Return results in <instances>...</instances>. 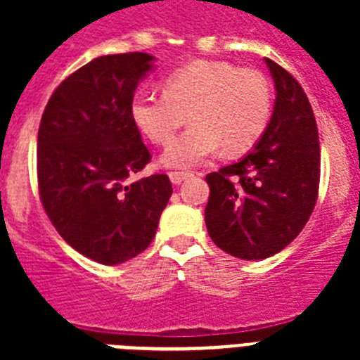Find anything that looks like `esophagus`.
I'll return each instance as SVG.
<instances>
[{"label": "esophagus", "instance_id": "esophagus-1", "mask_svg": "<svg viewBox=\"0 0 360 360\" xmlns=\"http://www.w3.org/2000/svg\"><path fill=\"white\" fill-rule=\"evenodd\" d=\"M187 176H189V173H184V171H173V173H169L171 182H173L174 186H180Z\"/></svg>", "mask_w": 360, "mask_h": 360}]
</instances>
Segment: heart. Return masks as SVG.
<instances>
[{"label":"heart","mask_w":360,"mask_h":360,"mask_svg":"<svg viewBox=\"0 0 360 360\" xmlns=\"http://www.w3.org/2000/svg\"><path fill=\"white\" fill-rule=\"evenodd\" d=\"M270 111L265 75L224 61L189 63L165 77L162 94L139 91L129 101L135 128L155 144H167L189 113L191 128L160 157L173 169H189L221 148L229 157L247 153L265 133Z\"/></svg>","instance_id":"heart-1"}]
</instances>
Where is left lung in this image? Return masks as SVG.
<instances>
[{
    "label": "left lung",
    "mask_w": 360,
    "mask_h": 360,
    "mask_svg": "<svg viewBox=\"0 0 360 360\" xmlns=\"http://www.w3.org/2000/svg\"><path fill=\"white\" fill-rule=\"evenodd\" d=\"M276 88L274 110L252 151L205 176L211 189L205 225L219 249L265 259L297 238L319 189V135L307 94L265 57Z\"/></svg>",
    "instance_id": "obj_1"
}]
</instances>
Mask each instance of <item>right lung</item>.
Returning a JSON list of instances; mask_svg holds the SVG:
<instances>
[{
  "instance_id": "1",
  "label": "right lung",
  "mask_w": 360,
  "mask_h": 360,
  "mask_svg": "<svg viewBox=\"0 0 360 360\" xmlns=\"http://www.w3.org/2000/svg\"><path fill=\"white\" fill-rule=\"evenodd\" d=\"M153 70L144 52L95 57L57 86L39 124L44 211L72 249L103 265L148 249L173 195L167 174L129 182L151 160L129 101Z\"/></svg>"
}]
</instances>
